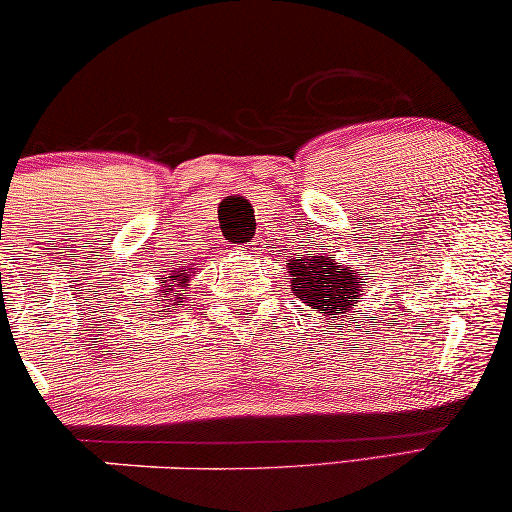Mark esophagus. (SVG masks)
<instances>
[{
	"instance_id": "34e87169",
	"label": "esophagus",
	"mask_w": 512,
	"mask_h": 512,
	"mask_svg": "<svg viewBox=\"0 0 512 512\" xmlns=\"http://www.w3.org/2000/svg\"><path fill=\"white\" fill-rule=\"evenodd\" d=\"M259 250H262V248H259V241H253V243H248L246 248H243V253H246L248 257H255V255H259Z\"/></svg>"
}]
</instances>
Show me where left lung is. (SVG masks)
Segmentation results:
<instances>
[{
  "label": "left lung",
  "mask_w": 512,
  "mask_h": 512,
  "mask_svg": "<svg viewBox=\"0 0 512 512\" xmlns=\"http://www.w3.org/2000/svg\"><path fill=\"white\" fill-rule=\"evenodd\" d=\"M292 276V292L296 299L315 308L324 315H345L356 305L361 296V282L368 280L363 269H354L352 264H340L329 253L294 259L289 266Z\"/></svg>",
  "instance_id": "1"
}]
</instances>
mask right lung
<instances>
[{"mask_svg": "<svg viewBox=\"0 0 512 512\" xmlns=\"http://www.w3.org/2000/svg\"><path fill=\"white\" fill-rule=\"evenodd\" d=\"M190 276H193V271L190 269H177V271H170L165 278H158V289H156V296H154V305L160 308L158 312L160 315H167L170 317L174 310L181 308L183 305V296L188 292V282Z\"/></svg>", "mask_w": 512, "mask_h": 512, "instance_id": "1", "label": "right lung"}]
</instances>
